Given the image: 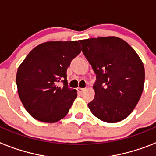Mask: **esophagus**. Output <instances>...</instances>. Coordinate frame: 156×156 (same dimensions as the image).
<instances>
[{"label":"esophagus","instance_id":"34e87169","mask_svg":"<svg viewBox=\"0 0 156 156\" xmlns=\"http://www.w3.org/2000/svg\"><path fill=\"white\" fill-rule=\"evenodd\" d=\"M77 90H78V92H79L80 94H82L83 92L84 91L85 89L84 88H78V89H77Z\"/></svg>","mask_w":156,"mask_h":156}]
</instances>
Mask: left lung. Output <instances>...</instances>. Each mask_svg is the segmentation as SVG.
<instances>
[{
	"mask_svg": "<svg viewBox=\"0 0 156 156\" xmlns=\"http://www.w3.org/2000/svg\"><path fill=\"white\" fill-rule=\"evenodd\" d=\"M80 43L96 74L94 98L88 103L92 114L106 122L124 119L142 94L145 77L142 62L119 37L90 38Z\"/></svg>",
	"mask_w": 156,
	"mask_h": 156,
	"instance_id": "left-lung-1",
	"label": "left lung"
}]
</instances>
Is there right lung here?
Returning <instances> with one entry per match:
<instances>
[{
  "instance_id": "add662e5",
  "label": "right lung",
  "mask_w": 156,
  "mask_h": 156,
  "mask_svg": "<svg viewBox=\"0 0 156 156\" xmlns=\"http://www.w3.org/2000/svg\"><path fill=\"white\" fill-rule=\"evenodd\" d=\"M81 52L78 41H50L34 48L16 74L18 93L29 113L37 120L55 122L64 118L77 97L66 71ZM62 82L63 86L59 87Z\"/></svg>"
}]
</instances>
